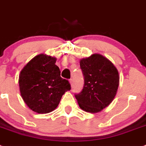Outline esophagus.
Instances as JSON below:
<instances>
[{"instance_id":"1","label":"esophagus","mask_w":146,"mask_h":146,"mask_svg":"<svg viewBox=\"0 0 146 146\" xmlns=\"http://www.w3.org/2000/svg\"><path fill=\"white\" fill-rule=\"evenodd\" d=\"M70 84H71V87H73V78H70Z\"/></svg>"}]
</instances>
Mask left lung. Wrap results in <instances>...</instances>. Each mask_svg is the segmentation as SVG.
Listing matches in <instances>:
<instances>
[{"label": "left lung", "mask_w": 146, "mask_h": 146, "mask_svg": "<svg viewBox=\"0 0 146 146\" xmlns=\"http://www.w3.org/2000/svg\"><path fill=\"white\" fill-rule=\"evenodd\" d=\"M84 87L75 94L82 110L96 113L104 109L114 99L119 85L117 70L101 54H92L80 61Z\"/></svg>", "instance_id": "obj_1"}]
</instances>
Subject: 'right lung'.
<instances>
[{
  "instance_id": "obj_1",
  "label": "right lung",
  "mask_w": 146,
  "mask_h": 146,
  "mask_svg": "<svg viewBox=\"0 0 146 146\" xmlns=\"http://www.w3.org/2000/svg\"><path fill=\"white\" fill-rule=\"evenodd\" d=\"M56 59L45 54L33 58L20 72V94L29 108L37 113H48L59 105L70 84L60 76Z\"/></svg>"
}]
</instances>
